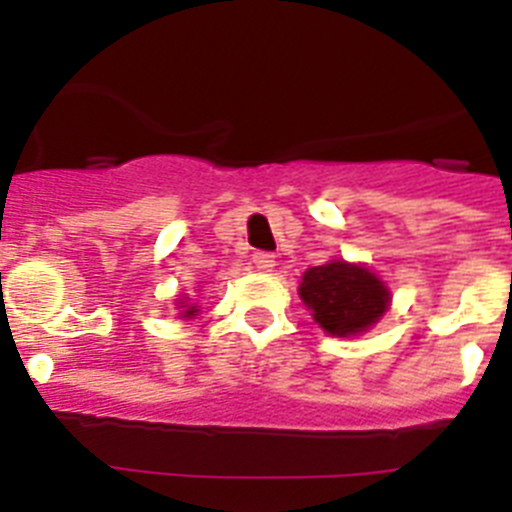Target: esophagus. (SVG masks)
I'll return each instance as SVG.
<instances>
[{
  "label": "esophagus",
  "instance_id": "1",
  "mask_svg": "<svg viewBox=\"0 0 512 512\" xmlns=\"http://www.w3.org/2000/svg\"><path fill=\"white\" fill-rule=\"evenodd\" d=\"M253 266H256L259 271H271L274 266H277V261H274V253L256 251L253 253Z\"/></svg>",
  "mask_w": 512,
  "mask_h": 512
}]
</instances>
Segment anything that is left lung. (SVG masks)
Wrapping results in <instances>:
<instances>
[{
  "instance_id": "obj_1",
  "label": "left lung",
  "mask_w": 512,
  "mask_h": 512,
  "mask_svg": "<svg viewBox=\"0 0 512 512\" xmlns=\"http://www.w3.org/2000/svg\"><path fill=\"white\" fill-rule=\"evenodd\" d=\"M300 297L312 310V320L330 333L346 338L364 333L390 307V289L361 264L330 261L305 271Z\"/></svg>"
}]
</instances>
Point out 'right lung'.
<instances>
[{
	"instance_id": "1",
	"label": "right lung",
	"mask_w": 512,
	"mask_h": 512,
	"mask_svg": "<svg viewBox=\"0 0 512 512\" xmlns=\"http://www.w3.org/2000/svg\"><path fill=\"white\" fill-rule=\"evenodd\" d=\"M179 307H182V318H194L197 315V305H184V302H179Z\"/></svg>"
}]
</instances>
